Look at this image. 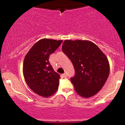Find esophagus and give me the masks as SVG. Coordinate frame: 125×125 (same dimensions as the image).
<instances>
[{
    "label": "esophagus",
    "instance_id": "esophagus-1",
    "mask_svg": "<svg viewBox=\"0 0 125 125\" xmlns=\"http://www.w3.org/2000/svg\"><path fill=\"white\" fill-rule=\"evenodd\" d=\"M62 76L63 77H67V74L66 73H63V74H62Z\"/></svg>",
    "mask_w": 125,
    "mask_h": 125
}]
</instances>
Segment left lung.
Masks as SVG:
<instances>
[{
	"mask_svg": "<svg viewBox=\"0 0 125 125\" xmlns=\"http://www.w3.org/2000/svg\"><path fill=\"white\" fill-rule=\"evenodd\" d=\"M62 51L73 64L75 75L71 81L77 94L84 98L97 94L109 74L106 56L96 44L86 40H65Z\"/></svg>",
	"mask_w": 125,
	"mask_h": 125,
	"instance_id": "1",
	"label": "left lung"
}]
</instances>
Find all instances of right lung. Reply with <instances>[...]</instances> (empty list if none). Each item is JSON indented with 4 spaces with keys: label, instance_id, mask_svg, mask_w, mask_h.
Masks as SVG:
<instances>
[{
    "label": "right lung",
    "instance_id": "add662e5",
    "mask_svg": "<svg viewBox=\"0 0 125 125\" xmlns=\"http://www.w3.org/2000/svg\"><path fill=\"white\" fill-rule=\"evenodd\" d=\"M63 41L42 39L26 54L23 64V74L34 92L43 97L51 96L58 90L59 74L50 64L49 58Z\"/></svg>",
    "mask_w": 125,
    "mask_h": 125
}]
</instances>
